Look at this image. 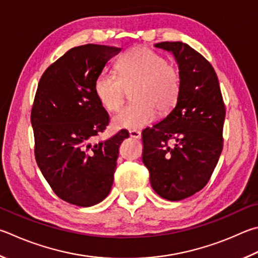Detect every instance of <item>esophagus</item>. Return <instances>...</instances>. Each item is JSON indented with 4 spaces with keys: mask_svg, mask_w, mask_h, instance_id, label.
Wrapping results in <instances>:
<instances>
[{
    "mask_svg": "<svg viewBox=\"0 0 258 258\" xmlns=\"http://www.w3.org/2000/svg\"><path fill=\"white\" fill-rule=\"evenodd\" d=\"M128 134H130V138L135 139V140H140V139H141V137H142L141 132H140V131H137V130H131L130 132H128Z\"/></svg>",
    "mask_w": 258,
    "mask_h": 258,
    "instance_id": "obj_1",
    "label": "esophagus"
}]
</instances>
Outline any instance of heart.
I'll list each match as a JSON object with an SVG mask.
<instances>
[{
    "instance_id": "heart-1",
    "label": "heart",
    "mask_w": 258,
    "mask_h": 258,
    "mask_svg": "<svg viewBox=\"0 0 258 258\" xmlns=\"http://www.w3.org/2000/svg\"><path fill=\"white\" fill-rule=\"evenodd\" d=\"M117 76L101 72L93 90L107 111H115L131 90L133 104L121 108L111 119L115 130H137L151 124L158 111L167 114L176 106L180 77L165 57L147 47H134L116 63Z\"/></svg>"
}]
</instances>
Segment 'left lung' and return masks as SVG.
Instances as JSON below:
<instances>
[{"label":"left lung","instance_id":"1","mask_svg":"<svg viewBox=\"0 0 258 258\" xmlns=\"http://www.w3.org/2000/svg\"><path fill=\"white\" fill-rule=\"evenodd\" d=\"M154 47L175 57L180 93L170 113L142 132V160L153 190L180 201L200 191L212 176L222 151L226 109L217 73L202 55L181 41Z\"/></svg>","mask_w":258,"mask_h":258}]
</instances>
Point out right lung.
<instances>
[{"label": "right lung", "instance_id": "right-lung-1", "mask_svg": "<svg viewBox=\"0 0 258 258\" xmlns=\"http://www.w3.org/2000/svg\"><path fill=\"white\" fill-rule=\"evenodd\" d=\"M120 48L88 44L68 50L44 72L31 110L35 156L59 199L92 207L110 193L118 149L128 133L92 143L109 116L93 90L96 78Z\"/></svg>", "mask_w": 258, "mask_h": 258}]
</instances>
